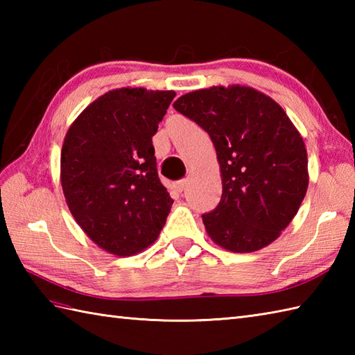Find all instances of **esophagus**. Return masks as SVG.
<instances>
[{
	"mask_svg": "<svg viewBox=\"0 0 355 355\" xmlns=\"http://www.w3.org/2000/svg\"><path fill=\"white\" fill-rule=\"evenodd\" d=\"M186 186H187V180L184 178V180H180L177 183H173V189L177 192H183L186 189Z\"/></svg>",
	"mask_w": 355,
	"mask_h": 355,
	"instance_id": "1",
	"label": "esophagus"
}]
</instances>
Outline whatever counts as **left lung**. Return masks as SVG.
<instances>
[{"instance_id": "1", "label": "left lung", "mask_w": 355, "mask_h": 355, "mask_svg": "<svg viewBox=\"0 0 355 355\" xmlns=\"http://www.w3.org/2000/svg\"><path fill=\"white\" fill-rule=\"evenodd\" d=\"M173 108L197 122L214 141L223 197L202 223L215 244L252 253L281 236L308 189L302 135L270 96L245 85L187 93Z\"/></svg>"}]
</instances>
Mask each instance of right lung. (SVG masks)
I'll list each match as a JSON object with an SVG mask.
<instances>
[{
	"label": "right lung",
	"mask_w": 355,
	"mask_h": 355,
	"mask_svg": "<svg viewBox=\"0 0 355 355\" xmlns=\"http://www.w3.org/2000/svg\"><path fill=\"white\" fill-rule=\"evenodd\" d=\"M175 92L117 88L97 97L65 134L61 184L74 220L102 250L132 256L160 235L172 198L154 157Z\"/></svg>",
	"instance_id": "add662e5"
}]
</instances>
